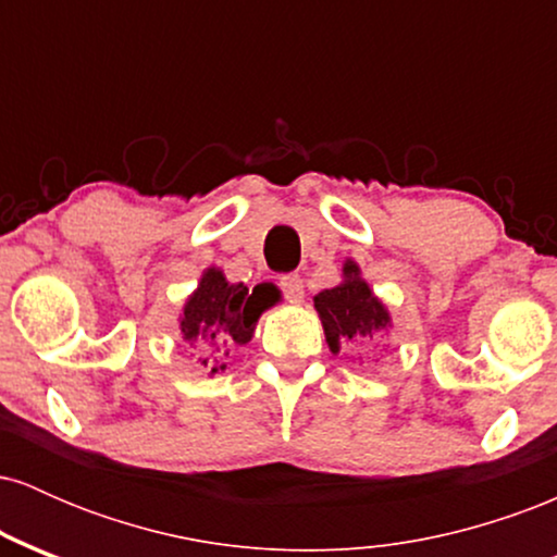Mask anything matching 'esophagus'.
Here are the masks:
<instances>
[{
  "instance_id": "esophagus-1",
  "label": "esophagus",
  "mask_w": 557,
  "mask_h": 557,
  "mask_svg": "<svg viewBox=\"0 0 557 557\" xmlns=\"http://www.w3.org/2000/svg\"><path fill=\"white\" fill-rule=\"evenodd\" d=\"M277 285L290 304H300L304 300V280H300V274H283Z\"/></svg>"
}]
</instances>
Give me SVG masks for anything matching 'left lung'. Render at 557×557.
I'll return each instance as SVG.
<instances>
[{"mask_svg":"<svg viewBox=\"0 0 557 557\" xmlns=\"http://www.w3.org/2000/svg\"><path fill=\"white\" fill-rule=\"evenodd\" d=\"M343 277L337 287L314 296V309L322 319L332 354H337L343 343H363L389 324L387 309L374 296L367 280H361L356 261H345Z\"/></svg>","mask_w":557,"mask_h":557,"instance_id":"obj_1","label":"left lung"}]
</instances>
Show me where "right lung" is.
I'll list each match as a JSON object with an SVG mask.
<instances>
[{
	"label": "right lung",
	"mask_w": 557,
	"mask_h": 557,
	"mask_svg": "<svg viewBox=\"0 0 557 557\" xmlns=\"http://www.w3.org/2000/svg\"><path fill=\"white\" fill-rule=\"evenodd\" d=\"M267 306L270 304H264V298L257 293L248 296L246 285L227 283L225 274L212 267L203 272L194 296L185 300L181 317L183 341L196 345L201 363L209 367L220 354L227 356L230 345H246L251 341L257 319ZM216 369H225V363L212 367V374Z\"/></svg>",
	"instance_id": "add662e5"
}]
</instances>
